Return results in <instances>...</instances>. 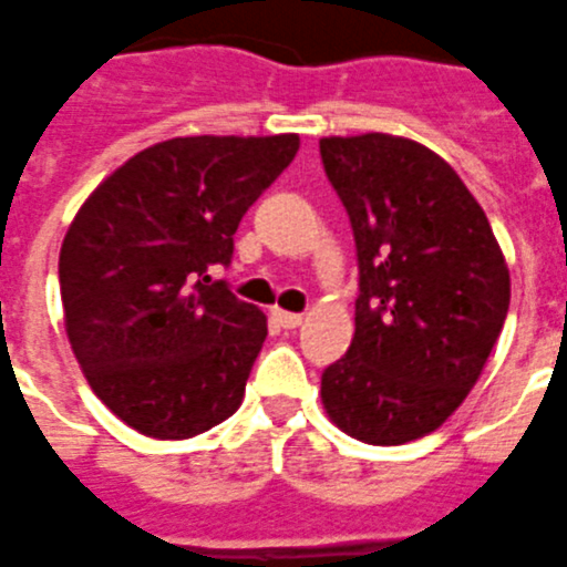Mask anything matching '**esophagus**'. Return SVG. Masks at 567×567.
<instances>
[{
	"mask_svg": "<svg viewBox=\"0 0 567 567\" xmlns=\"http://www.w3.org/2000/svg\"><path fill=\"white\" fill-rule=\"evenodd\" d=\"M271 317H275V320H278V323L284 326V329H296V326H301V320H305L301 313L280 311V308H275V311H271Z\"/></svg>",
	"mask_w": 567,
	"mask_h": 567,
	"instance_id": "obj_1",
	"label": "esophagus"
}]
</instances>
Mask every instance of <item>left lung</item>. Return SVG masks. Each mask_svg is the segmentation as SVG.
<instances>
[{
  "instance_id": "1",
  "label": "left lung",
  "mask_w": 567,
  "mask_h": 567,
  "mask_svg": "<svg viewBox=\"0 0 567 567\" xmlns=\"http://www.w3.org/2000/svg\"><path fill=\"white\" fill-rule=\"evenodd\" d=\"M359 259L357 332L323 371L329 420L395 447L435 432L481 378L511 305L493 226L435 151L399 135L323 138Z\"/></svg>"
}]
</instances>
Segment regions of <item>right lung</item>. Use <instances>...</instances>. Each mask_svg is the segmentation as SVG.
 <instances>
[{
    "instance_id": "right-lung-1",
    "label": "right lung",
    "mask_w": 567,
    "mask_h": 567,
    "mask_svg": "<svg viewBox=\"0 0 567 567\" xmlns=\"http://www.w3.org/2000/svg\"><path fill=\"white\" fill-rule=\"evenodd\" d=\"M299 135H189L135 153L99 184L60 250L65 334L86 383L159 441L202 435L238 411L268 326L210 266L292 163Z\"/></svg>"
}]
</instances>
